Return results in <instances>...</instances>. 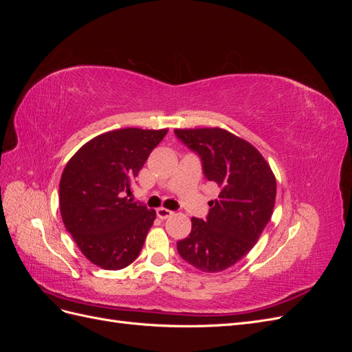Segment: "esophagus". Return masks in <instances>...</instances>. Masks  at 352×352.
I'll list each match as a JSON object with an SVG mask.
<instances>
[{
    "instance_id": "1",
    "label": "esophagus",
    "mask_w": 352,
    "mask_h": 352,
    "mask_svg": "<svg viewBox=\"0 0 352 352\" xmlns=\"http://www.w3.org/2000/svg\"><path fill=\"white\" fill-rule=\"evenodd\" d=\"M157 216L162 219V220H166V219L173 216V211H170V210H167L164 207H160V208H157Z\"/></svg>"
}]
</instances>
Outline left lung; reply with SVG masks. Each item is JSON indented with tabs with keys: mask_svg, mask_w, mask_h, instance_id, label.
<instances>
[{
	"mask_svg": "<svg viewBox=\"0 0 352 352\" xmlns=\"http://www.w3.org/2000/svg\"><path fill=\"white\" fill-rule=\"evenodd\" d=\"M199 154L206 177L220 192L210 201L207 220L192 217L189 236L177 252L195 269L219 273L236 264L258 241L273 214L276 177L269 163L248 141L221 127L175 129Z\"/></svg>",
	"mask_w": 352,
	"mask_h": 352,
	"instance_id": "1",
	"label": "left lung"
}]
</instances>
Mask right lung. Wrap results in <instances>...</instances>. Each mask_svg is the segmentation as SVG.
<instances>
[{"mask_svg":"<svg viewBox=\"0 0 352 352\" xmlns=\"http://www.w3.org/2000/svg\"><path fill=\"white\" fill-rule=\"evenodd\" d=\"M168 129L124 127L92 138L63 170L60 212L80 252L104 270L140 255L155 210L133 202L135 177Z\"/></svg>","mask_w":352,"mask_h":352,"instance_id":"right-lung-1","label":"right lung"}]
</instances>
